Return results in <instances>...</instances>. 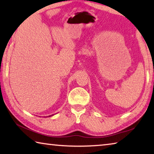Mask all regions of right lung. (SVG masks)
Listing matches in <instances>:
<instances>
[{
  "mask_svg": "<svg viewBox=\"0 0 154 154\" xmlns=\"http://www.w3.org/2000/svg\"><path fill=\"white\" fill-rule=\"evenodd\" d=\"M53 116V115H51V116H49V117H50V116Z\"/></svg>",
  "mask_w": 154,
  "mask_h": 154,
  "instance_id": "obj_1",
  "label": "right lung"
}]
</instances>
